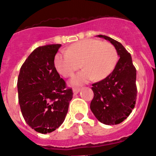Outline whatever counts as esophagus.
Listing matches in <instances>:
<instances>
[{
    "label": "esophagus",
    "mask_w": 156,
    "mask_h": 156,
    "mask_svg": "<svg viewBox=\"0 0 156 156\" xmlns=\"http://www.w3.org/2000/svg\"><path fill=\"white\" fill-rule=\"evenodd\" d=\"M80 91V88H73V95H76Z\"/></svg>",
    "instance_id": "34e87169"
}]
</instances>
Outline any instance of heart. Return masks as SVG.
<instances>
[{
	"label": "heart",
	"mask_w": 156,
	"mask_h": 156,
	"mask_svg": "<svg viewBox=\"0 0 156 156\" xmlns=\"http://www.w3.org/2000/svg\"><path fill=\"white\" fill-rule=\"evenodd\" d=\"M117 61L115 48L109 42L97 39H84L70 45L66 51L58 52L55 57V67L64 77L72 76L81 65L83 70L76 73L70 83L81 85L108 76Z\"/></svg>",
	"instance_id": "obj_1"
}]
</instances>
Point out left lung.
Masks as SVG:
<instances>
[{"instance_id":"left-lung-1","label":"left lung","mask_w":156,"mask_h":156,"mask_svg":"<svg viewBox=\"0 0 156 156\" xmlns=\"http://www.w3.org/2000/svg\"><path fill=\"white\" fill-rule=\"evenodd\" d=\"M98 37L110 41L120 58L112 73L92 85L94 97L90 109L101 123L115 125L123 122L134 108L137 95L136 70L130 54L121 43L106 35Z\"/></svg>"}]
</instances>
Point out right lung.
Wrapping results in <instances>:
<instances>
[{
    "instance_id": "obj_1",
    "label": "right lung",
    "mask_w": 156,
    "mask_h": 156,
    "mask_svg": "<svg viewBox=\"0 0 156 156\" xmlns=\"http://www.w3.org/2000/svg\"><path fill=\"white\" fill-rule=\"evenodd\" d=\"M61 44L41 46L29 55L17 80L18 98L26 124L41 133L55 130L64 122L73 98L55 67Z\"/></svg>"
}]
</instances>
